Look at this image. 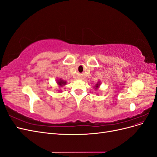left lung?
<instances>
[{"label": "left lung", "mask_w": 157, "mask_h": 157, "mask_svg": "<svg viewBox=\"0 0 157 157\" xmlns=\"http://www.w3.org/2000/svg\"><path fill=\"white\" fill-rule=\"evenodd\" d=\"M100 84H101L100 81H98V82H97V84H96V85H95V86H94L95 90H98L99 88V86H100Z\"/></svg>", "instance_id": "8db88e82"}]
</instances>
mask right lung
<instances>
[{"mask_svg": "<svg viewBox=\"0 0 157 157\" xmlns=\"http://www.w3.org/2000/svg\"><path fill=\"white\" fill-rule=\"evenodd\" d=\"M56 82H57V84H58V85L59 86V87H63L65 86V85H66V84H67V81H65V80H62L61 78H59V79L57 78ZM58 91L61 92L60 90H58Z\"/></svg>", "mask_w": 157, "mask_h": 157, "instance_id": "1", "label": "right lung"}]
</instances>
